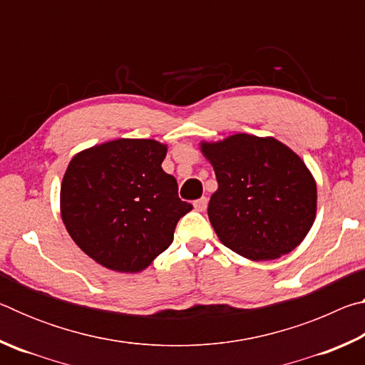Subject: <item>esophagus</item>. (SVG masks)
<instances>
[{
	"instance_id": "esophagus-1",
	"label": "esophagus",
	"mask_w": 365,
	"mask_h": 365,
	"mask_svg": "<svg viewBox=\"0 0 365 365\" xmlns=\"http://www.w3.org/2000/svg\"><path fill=\"white\" fill-rule=\"evenodd\" d=\"M193 206H195V209H196V211H200V212H202V211H205V209L207 207V197H206V196H202V197H200V200H196V201L193 202Z\"/></svg>"
}]
</instances>
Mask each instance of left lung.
Here are the masks:
<instances>
[{
  "label": "left lung",
  "mask_w": 365,
  "mask_h": 365,
  "mask_svg": "<svg viewBox=\"0 0 365 365\" xmlns=\"http://www.w3.org/2000/svg\"><path fill=\"white\" fill-rule=\"evenodd\" d=\"M219 188L207 214L222 245L251 261L292 252L311 230L317 185L304 160L274 137L201 141Z\"/></svg>",
  "instance_id": "1"
}]
</instances>
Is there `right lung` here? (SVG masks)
Returning a JSON list of instances; mask_svg holds the SVG:
<instances>
[{"label": "right lung", "mask_w": 365, "mask_h": 365, "mask_svg": "<svg viewBox=\"0 0 365 365\" xmlns=\"http://www.w3.org/2000/svg\"><path fill=\"white\" fill-rule=\"evenodd\" d=\"M168 145L119 138L77 153L61 183V217L71 238L103 267L145 270L169 248L193 206L160 168Z\"/></svg>", "instance_id": "obj_1"}]
</instances>
